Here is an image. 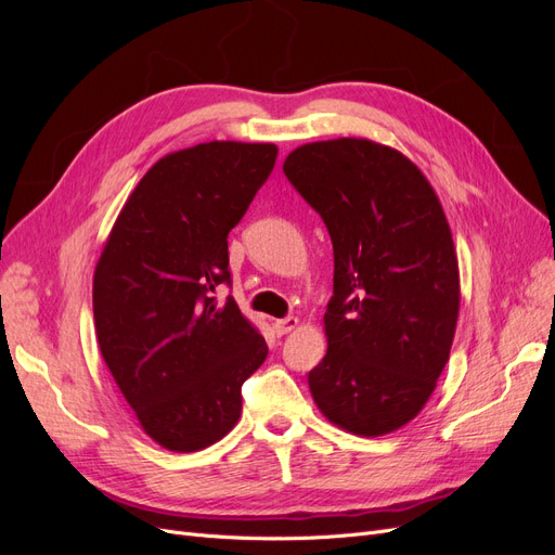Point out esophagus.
Returning a JSON list of instances; mask_svg holds the SVG:
<instances>
[{
	"label": "esophagus",
	"mask_w": 555,
	"mask_h": 555,
	"mask_svg": "<svg viewBox=\"0 0 555 555\" xmlns=\"http://www.w3.org/2000/svg\"><path fill=\"white\" fill-rule=\"evenodd\" d=\"M275 331L280 333V335H284V333H292L296 326H298V319L296 317H284V319H275Z\"/></svg>",
	"instance_id": "obj_1"
}]
</instances>
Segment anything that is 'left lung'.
Returning <instances> with one entry per match:
<instances>
[{"mask_svg":"<svg viewBox=\"0 0 555 555\" xmlns=\"http://www.w3.org/2000/svg\"><path fill=\"white\" fill-rule=\"evenodd\" d=\"M282 169L333 243L328 349L310 393L347 433L398 430L428 402L456 333L459 259L440 198L405 155L367 139L300 145Z\"/></svg>","mask_w":555,"mask_h":555,"instance_id":"8db88e82","label":"left lung"}]
</instances>
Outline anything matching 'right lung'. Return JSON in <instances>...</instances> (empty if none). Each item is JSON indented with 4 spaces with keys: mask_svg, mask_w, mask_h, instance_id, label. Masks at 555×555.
I'll use <instances>...</instances> for the list:
<instances>
[{
    "mask_svg": "<svg viewBox=\"0 0 555 555\" xmlns=\"http://www.w3.org/2000/svg\"><path fill=\"white\" fill-rule=\"evenodd\" d=\"M273 143L210 141L162 157L117 215L94 268L102 357L143 430L198 451L238 424L241 386L268 347L236 300L229 231L271 176Z\"/></svg>",
    "mask_w": 555,
    "mask_h": 555,
    "instance_id": "add662e5",
    "label": "right lung"
}]
</instances>
